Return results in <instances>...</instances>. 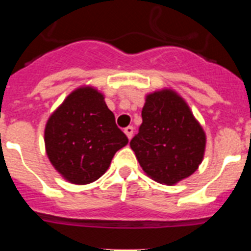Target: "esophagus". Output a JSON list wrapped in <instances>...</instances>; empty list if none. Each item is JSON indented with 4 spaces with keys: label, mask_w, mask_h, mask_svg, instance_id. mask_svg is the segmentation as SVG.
I'll return each mask as SVG.
<instances>
[{
    "label": "esophagus",
    "mask_w": 251,
    "mask_h": 251,
    "mask_svg": "<svg viewBox=\"0 0 251 251\" xmlns=\"http://www.w3.org/2000/svg\"><path fill=\"white\" fill-rule=\"evenodd\" d=\"M133 132H134V128L130 127V126H129V127H127V128H124V133H126V136L128 137V139L132 138Z\"/></svg>",
    "instance_id": "obj_1"
}]
</instances>
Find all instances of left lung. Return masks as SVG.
Listing matches in <instances>:
<instances>
[{
    "label": "left lung",
    "instance_id": "8db88e82",
    "mask_svg": "<svg viewBox=\"0 0 251 251\" xmlns=\"http://www.w3.org/2000/svg\"><path fill=\"white\" fill-rule=\"evenodd\" d=\"M205 146L202 127L176 92L163 89L146 97L130 148L151 178L175 185L191 176L202 162Z\"/></svg>",
    "mask_w": 251,
    "mask_h": 251
}]
</instances>
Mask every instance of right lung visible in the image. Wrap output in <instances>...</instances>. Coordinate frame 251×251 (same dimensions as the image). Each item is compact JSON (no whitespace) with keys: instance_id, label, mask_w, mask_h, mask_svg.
Wrapping results in <instances>:
<instances>
[{"instance_id":"right-lung-1","label":"right lung","mask_w":251,"mask_h":251,"mask_svg":"<svg viewBox=\"0 0 251 251\" xmlns=\"http://www.w3.org/2000/svg\"><path fill=\"white\" fill-rule=\"evenodd\" d=\"M127 143V136L117 127L104 95L92 86L69 94L45 127L51 165L75 185L94 182L103 176L115 152Z\"/></svg>"}]
</instances>
